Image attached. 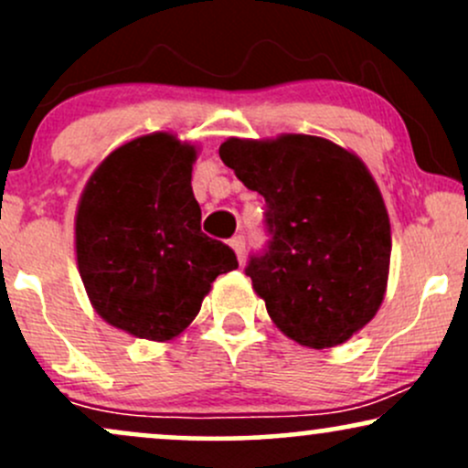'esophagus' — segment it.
<instances>
[{"label":"esophagus","mask_w":468,"mask_h":468,"mask_svg":"<svg viewBox=\"0 0 468 468\" xmlns=\"http://www.w3.org/2000/svg\"><path fill=\"white\" fill-rule=\"evenodd\" d=\"M230 249L235 250V255H238L239 261H244V252H246V238H244V235H235V238L230 239Z\"/></svg>","instance_id":"34e87169"}]
</instances>
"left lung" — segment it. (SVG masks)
<instances>
[{
	"label": "left lung",
	"mask_w": 468,
	"mask_h": 468,
	"mask_svg": "<svg viewBox=\"0 0 468 468\" xmlns=\"http://www.w3.org/2000/svg\"><path fill=\"white\" fill-rule=\"evenodd\" d=\"M219 158L266 200V249L246 275L283 335L324 350L374 319L389 275V218L356 155L325 138H229Z\"/></svg>",
	"instance_id": "obj_1"
}]
</instances>
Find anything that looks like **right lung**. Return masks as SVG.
Returning a JSON list of instances; mask_svg holds the SVG:
<instances>
[{"instance_id":"add662e5","label":"right lung","mask_w":468,"mask_h":468,"mask_svg":"<svg viewBox=\"0 0 468 468\" xmlns=\"http://www.w3.org/2000/svg\"><path fill=\"white\" fill-rule=\"evenodd\" d=\"M196 149L171 133L122 144L85 186L77 213V261L94 310L149 341L178 336L222 272L230 246L202 233L191 189Z\"/></svg>"}]
</instances>
